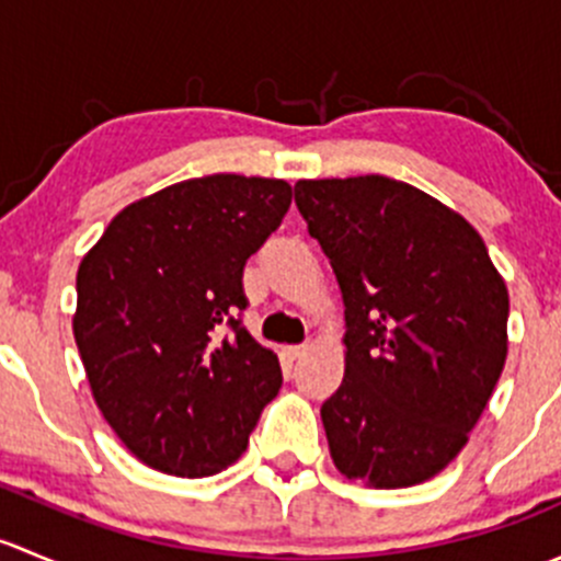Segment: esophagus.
Wrapping results in <instances>:
<instances>
[{"label":"esophagus","instance_id":"34e87169","mask_svg":"<svg viewBox=\"0 0 561 561\" xmlns=\"http://www.w3.org/2000/svg\"><path fill=\"white\" fill-rule=\"evenodd\" d=\"M282 353H285L290 360H296V358H301L304 353H307V344H290V347H285Z\"/></svg>","mask_w":561,"mask_h":561}]
</instances>
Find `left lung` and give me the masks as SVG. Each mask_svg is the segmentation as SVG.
I'll list each match as a JSON object with an SVG mask.
<instances>
[{"label":"left lung","instance_id":"1","mask_svg":"<svg viewBox=\"0 0 561 561\" xmlns=\"http://www.w3.org/2000/svg\"><path fill=\"white\" fill-rule=\"evenodd\" d=\"M344 301V380L322 404L350 480L407 489L467 445L507 358V287L478 230L388 175L298 181Z\"/></svg>","mask_w":561,"mask_h":561}]
</instances>
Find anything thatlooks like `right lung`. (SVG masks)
<instances>
[{
	"label": "right lung",
	"mask_w": 561,
	"mask_h": 561,
	"mask_svg": "<svg viewBox=\"0 0 561 561\" xmlns=\"http://www.w3.org/2000/svg\"><path fill=\"white\" fill-rule=\"evenodd\" d=\"M282 179L214 173L129 203L78 265L72 317L94 401L135 458L222 472L279 393V358L241 325L244 265L282 225Z\"/></svg>",
	"instance_id": "right-lung-1"
}]
</instances>
